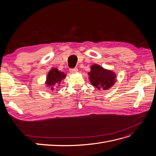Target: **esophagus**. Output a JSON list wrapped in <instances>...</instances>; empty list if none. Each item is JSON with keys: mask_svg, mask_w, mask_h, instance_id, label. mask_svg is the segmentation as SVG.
I'll use <instances>...</instances> for the list:
<instances>
[{"mask_svg": "<svg viewBox=\"0 0 156 156\" xmlns=\"http://www.w3.org/2000/svg\"><path fill=\"white\" fill-rule=\"evenodd\" d=\"M77 71H78V69H77V68H71V69H69V72H70L71 73H75L77 72Z\"/></svg>", "mask_w": 156, "mask_h": 156, "instance_id": "esophagus-1", "label": "esophagus"}]
</instances>
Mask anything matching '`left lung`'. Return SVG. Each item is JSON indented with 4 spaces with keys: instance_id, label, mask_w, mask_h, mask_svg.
I'll list each match as a JSON object with an SVG mask.
<instances>
[{
    "instance_id": "obj_1",
    "label": "left lung",
    "mask_w": 156,
    "mask_h": 156,
    "mask_svg": "<svg viewBox=\"0 0 156 156\" xmlns=\"http://www.w3.org/2000/svg\"><path fill=\"white\" fill-rule=\"evenodd\" d=\"M89 79L94 87L98 89L107 90L115 84L116 75L110 70L105 69L98 64L91 66V72L88 73Z\"/></svg>"
}]
</instances>
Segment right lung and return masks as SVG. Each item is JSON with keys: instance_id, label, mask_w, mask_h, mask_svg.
<instances>
[{"instance_id": "1", "label": "right lung", "mask_w": 156, "mask_h": 156, "mask_svg": "<svg viewBox=\"0 0 156 156\" xmlns=\"http://www.w3.org/2000/svg\"><path fill=\"white\" fill-rule=\"evenodd\" d=\"M66 77V74L63 72H60L56 68H53L49 72L48 77H47V81H46V84H48L49 87L51 88V90L53 88V87L55 84H60V81Z\"/></svg>"}]
</instances>
